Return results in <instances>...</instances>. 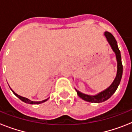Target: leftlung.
Instances as JSON below:
<instances>
[{"mask_svg": "<svg viewBox=\"0 0 132 132\" xmlns=\"http://www.w3.org/2000/svg\"><path fill=\"white\" fill-rule=\"evenodd\" d=\"M105 36L106 37L107 40L108 41L109 44H110L111 47L114 51V52L116 54L117 60V77L115 78L114 82L108 88H107L106 90L104 91L100 92L99 94H96L95 96H90L88 94H83L78 90H77V94L83 100L88 101V102L91 103H101L105 101L108 100L109 98H110L112 96V94L117 90V88L119 86V84L121 82V77L123 75V64L121 62V52L119 51L118 45H117V42L114 37L112 36V34L108 31L105 32Z\"/></svg>", "mask_w": 132, "mask_h": 132, "instance_id": "left-lung-1", "label": "left lung"}]
</instances>
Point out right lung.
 <instances>
[{"label": "right lung", "mask_w": 132, "mask_h": 132, "mask_svg": "<svg viewBox=\"0 0 132 132\" xmlns=\"http://www.w3.org/2000/svg\"><path fill=\"white\" fill-rule=\"evenodd\" d=\"M12 92H13V94H15V96H17V97H18V98H19L20 100L22 101L23 102L27 103H29V104H40V103H42L45 102V101H46L48 100V98H46V99H45V100L41 101H32L29 100V98H25V97H23V96H20V95H18V94H17L16 93H15V92H13V90H12Z\"/></svg>", "instance_id": "right-lung-1"}]
</instances>
